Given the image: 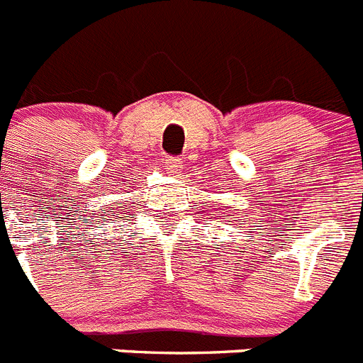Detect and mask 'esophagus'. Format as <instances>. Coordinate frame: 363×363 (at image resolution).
Here are the masks:
<instances>
[{
  "label": "esophagus",
  "mask_w": 363,
  "mask_h": 363,
  "mask_svg": "<svg viewBox=\"0 0 363 363\" xmlns=\"http://www.w3.org/2000/svg\"><path fill=\"white\" fill-rule=\"evenodd\" d=\"M163 163H165V169L171 172V174H178V172L182 171V167H184L182 165V160L176 158V156H167Z\"/></svg>",
  "instance_id": "esophagus-1"
}]
</instances>
